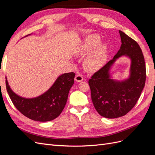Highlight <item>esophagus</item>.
Here are the masks:
<instances>
[{
  "mask_svg": "<svg viewBox=\"0 0 155 155\" xmlns=\"http://www.w3.org/2000/svg\"><path fill=\"white\" fill-rule=\"evenodd\" d=\"M83 80V77L80 74H77L75 77V81L76 82H81Z\"/></svg>",
  "mask_w": 155,
  "mask_h": 155,
  "instance_id": "34e87169",
  "label": "esophagus"
}]
</instances>
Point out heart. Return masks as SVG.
Returning <instances> with one entry per match:
<instances>
[{
    "label": "heart",
    "instance_id": "1",
    "mask_svg": "<svg viewBox=\"0 0 155 155\" xmlns=\"http://www.w3.org/2000/svg\"><path fill=\"white\" fill-rule=\"evenodd\" d=\"M100 42V38L96 35H92L87 38L76 51V55L82 56L89 52ZM107 59L105 45L99 46L92 50L84 60L83 66L88 72H95L105 63Z\"/></svg>",
    "mask_w": 155,
    "mask_h": 155
}]
</instances>
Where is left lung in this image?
<instances>
[{
    "label": "left lung",
    "mask_w": 155,
    "mask_h": 155,
    "mask_svg": "<svg viewBox=\"0 0 155 155\" xmlns=\"http://www.w3.org/2000/svg\"><path fill=\"white\" fill-rule=\"evenodd\" d=\"M121 45L114 57L95 72L88 80L91 98L96 110L107 118L127 114L137 104L145 86L146 68L142 51L137 41L119 30ZM125 54L131 59L130 78L124 82L110 79L111 64Z\"/></svg>",
    "instance_id": "left-lung-1"
}]
</instances>
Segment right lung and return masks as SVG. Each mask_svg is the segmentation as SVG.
Segmentation results:
<instances>
[{"label":"right lung","mask_w":155,"mask_h":155,"mask_svg":"<svg viewBox=\"0 0 155 155\" xmlns=\"http://www.w3.org/2000/svg\"><path fill=\"white\" fill-rule=\"evenodd\" d=\"M75 75L74 72L61 75L48 91L31 99L17 95L6 79L7 92L14 106L21 114L34 121H48L58 117L64 109L69 91L74 83Z\"/></svg>","instance_id":"1"}]
</instances>
